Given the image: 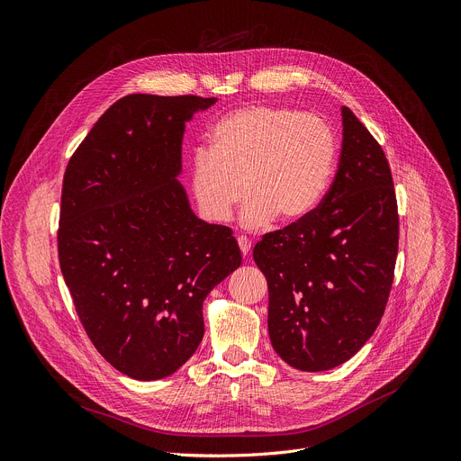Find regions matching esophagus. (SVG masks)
I'll return each mask as SVG.
<instances>
[{"instance_id": "obj_1", "label": "esophagus", "mask_w": 461, "mask_h": 461, "mask_svg": "<svg viewBox=\"0 0 461 461\" xmlns=\"http://www.w3.org/2000/svg\"><path fill=\"white\" fill-rule=\"evenodd\" d=\"M238 245H240V250H241V254L243 256H249L250 254V241H249V238H245V236H240L238 238Z\"/></svg>"}]
</instances>
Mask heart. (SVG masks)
Wrapping results in <instances>:
<instances>
[{
    "label": "heart",
    "mask_w": 461,
    "mask_h": 461,
    "mask_svg": "<svg viewBox=\"0 0 461 461\" xmlns=\"http://www.w3.org/2000/svg\"><path fill=\"white\" fill-rule=\"evenodd\" d=\"M336 159V134L321 116L250 105L220 118L209 150L193 154L191 194L211 223L229 221L245 196V229L294 225L323 202Z\"/></svg>",
    "instance_id": "obj_1"
}]
</instances>
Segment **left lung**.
<instances>
[{
    "label": "left lung",
    "instance_id": "left-lung-1",
    "mask_svg": "<svg viewBox=\"0 0 461 461\" xmlns=\"http://www.w3.org/2000/svg\"><path fill=\"white\" fill-rule=\"evenodd\" d=\"M338 172L303 221L268 232L252 258L268 287V336L298 371L345 363L382 321L398 254V203L384 149L341 107Z\"/></svg>",
    "mask_w": 461,
    "mask_h": 461
}]
</instances>
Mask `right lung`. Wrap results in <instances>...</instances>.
Segmentation results:
<instances>
[{
  "mask_svg": "<svg viewBox=\"0 0 461 461\" xmlns=\"http://www.w3.org/2000/svg\"><path fill=\"white\" fill-rule=\"evenodd\" d=\"M216 98L129 95L63 176L58 256L77 318L120 373L159 380L203 338V300L241 265L232 230L200 220L176 179L185 122Z\"/></svg>",
  "mask_w": 461,
  "mask_h": 461,
  "instance_id": "right-lung-1",
  "label": "right lung"
}]
</instances>
